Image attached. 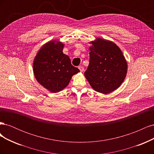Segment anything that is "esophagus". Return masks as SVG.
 I'll return each mask as SVG.
<instances>
[{"mask_svg":"<svg viewBox=\"0 0 154 154\" xmlns=\"http://www.w3.org/2000/svg\"><path fill=\"white\" fill-rule=\"evenodd\" d=\"M78 69H79V70H80L81 72H83V71H84V68H83L82 66H79Z\"/></svg>","mask_w":154,"mask_h":154,"instance_id":"obj_1","label":"esophagus"}]
</instances>
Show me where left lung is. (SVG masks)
I'll use <instances>...</instances> for the list:
<instances>
[{"label":"left lung","mask_w":154,"mask_h":154,"mask_svg":"<svg viewBox=\"0 0 154 154\" xmlns=\"http://www.w3.org/2000/svg\"><path fill=\"white\" fill-rule=\"evenodd\" d=\"M90 62L84 75L91 87L107 94L119 88L127 76L128 65L122 50L113 42L96 38L90 42Z\"/></svg>","instance_id":"1"}]
</instances>
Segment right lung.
I'll list each match as a JSON object with an SVG mask.
<instances>
[{"instance_id": "right-lung-1", "label": "right lung", "mask_w": 154, "mask_h": 154, "mask_svg": "<svg viewBox=\"0 0 154 154\" xmlns=\"http://www.w3.org/2000/svg\"><path fill=\"white\" fill-rule=\"evenodd\" d=\"M65 44L57 40L44 44L35 56L32 69L36 81L45 88L56 93L62 91L73 75L80 72L63 54Z\"/></svg>"}]
</instances>
